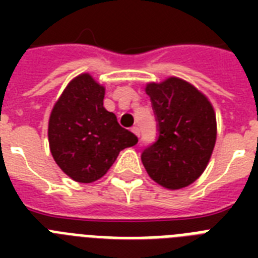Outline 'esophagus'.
<instances>
[{
    "instance_id": "esophagus-1",
    "label": "esophagus",
    "mask_w": 258,
    "mask_h": 258,
    "mask_svg": "<svg viewBox=\"0 0 258 258\" xmlns=\"http://www.w3.org/2000/svg\"><path fill=\"white\" fill-rule=\"evenodd\" d=\"M131 131H133V133L135 134L137 137H139V135H141V131H139V127H137V125H135V127H133V128H131Z\"/></svg>"
}]
</instances>
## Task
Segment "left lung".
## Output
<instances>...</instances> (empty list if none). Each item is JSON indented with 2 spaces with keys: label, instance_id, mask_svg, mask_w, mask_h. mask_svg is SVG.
Here are the masks:
<instances>
[{
  "label": "left lung",
  "instance_id": "1",
  "mask_svg": "<svg viewBox=\"0 0 258 258\" xmlns=\"http://www.w3.org/2000/svg\"><path fill=\"white\" fill-rule=\"evenodd\" d=\"M158 139L142 153L146 171L158 184L178 190L201 176L217 139L216 113L204 93L179 78L150 83Z\"/></svg>",
  "mask_w": 258,
  "mask_h": 258
}]
</instances>
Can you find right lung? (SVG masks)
Wrapping results in <instances>:
<instances>
[{
	"label": "right lung",
	"mask_w": 258,
	"mask_h": 258,
	"mask_svg": "<svg viewBox=\"0 0 258 258\" xmlns=\"http://www.w3.org/2000/svg\"><path fill=\"white\" fill-rule=\"evenodd\" d=\"M104 92L91 75H79L50 112L52 157L67 175L80 183L100 179L121 150L138 143V138L117 123L115 113L103 107Z\"/></svg>",
	"instance_id": "obj_1"
}]
</instances>
